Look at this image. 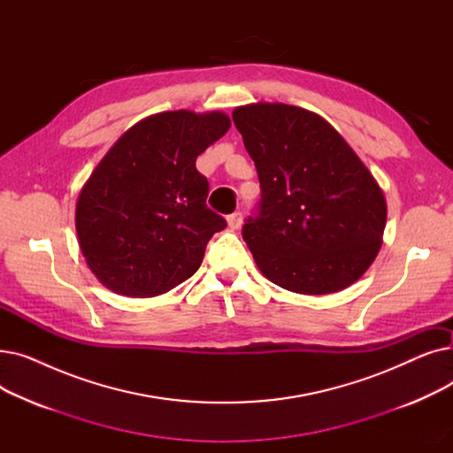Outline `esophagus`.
<instances>
[{
  "instance_id": "obj_1",
  "label": "esophagus",
  "mask_w": 453,
  "mask_h": 453,
  "mask_svg": "<svg viewBox=\"0 0 453 453\" xmlns=\"http://www.w3.org/2000/svg\"><path fill=\"white\" fill-rule=\"evenodd\" d=\"M227 224H229L231 229H239L241 224H242V212H241V211L231 212L229 217H227Z\"/></svg>"
}]
</instances>
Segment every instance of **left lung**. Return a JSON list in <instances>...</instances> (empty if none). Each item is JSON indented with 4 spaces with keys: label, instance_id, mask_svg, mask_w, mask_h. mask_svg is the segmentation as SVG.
Returning a JSON list of instances; mask_svg holds the SVG:
<instances>
[{
    "label": "left lung",
    "instance_id": "left-lung-1",
    "mask_svg": "<svg viewBox=\"0 0 453 453\" xmlns=\"http://www.w3.org/2000/svg\"><path fill=\"white\" fill-rule=\"evenodd\" d=\"M233 123L260 181V200L242 226L258 270L296 294L340 292L358 280L382 244V188L323 117L258 103Z\"/></svg>",
    "mask_w": 453,
    "mask_h": 453
}]
</instances>
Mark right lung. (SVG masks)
Masks as SVG:
<instances>
[{"instance_id": "right-lung-1", "label": "right lung", "mask_w": 453, "mask_h": 453, "mask_svg": "<svg viewBox=\"0 0 453 453\" xmlns=\"http://www.w3.org/2000/svg\"><path fill=\"white\" fill-rule=\"evenodd\" d=\"M231 127L220 111H165L132 127L93 171L77 202L89 270L128 297L173 290L200 268L227 222L205 203L196 157Z\"/></svg>"}]
</instances>
